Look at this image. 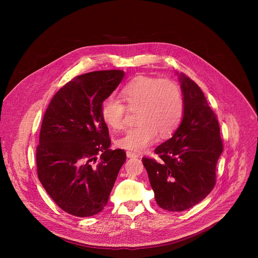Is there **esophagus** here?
<instances>
[{
	"instance_id": "34e87169",
	"label": "esophagus",
	"mask_w": 258,
	"mask_h": 258,
	"mask_svg": "<svg viewBox=\"0 0 258 258\" xmlns=\"http://www.w3.org/2000/svg\"><path fill=\"white\" fill-rule=\"evenodd\" d=\"M126 156H127V158H138V157H139V154L134 153V152H132V151H127V152H126Z\"/></svg>"
}]
</instances>
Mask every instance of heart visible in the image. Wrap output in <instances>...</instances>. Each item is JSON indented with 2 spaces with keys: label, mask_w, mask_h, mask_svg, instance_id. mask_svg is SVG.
Returning a JSON list of instances; mask_svg holds the SVG:
<instances>
[{
  "label": "heart",
  "mask_w": 258,
  "mask_h": 258,
  "mask_svg": "<svg viewBox=\"0 0 258 258\" xmlns=\"http://www.w3.org/2000/svg\"><path fill=\"white\" fill-rule=\"evenodd\" d=\"M121 97L123 102L109 96L101 105L102 119L114 131L124 127L128 110L137 111L138 125L116 140L118 147L143 151L157 140L158 135L162 138L171 135L183 119V94L172 80L137 76L124 86Z\"/></svg>",
  "instance_id": "heart-1"
}]
</instances>
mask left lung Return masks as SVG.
<instances>
[{
	"instance_id": "obj_1",
	"label": "left lung",
	"mask_w": 258,
	"mask_h": 258,
	"mask_svg": "<svg viewBox=\"0 0 258 258\" xmlns=\"http://www.w3.org/2000/svg\"><path fill=\"white\" fill-rule=\"evenodd\" d=\"M177 74L184 95L182 122L155 149L158 161L142 159L158 206L170 212L185 211L212 191L223 150L217 115L204 92L185 74Z\"/></svg>"
}]
</instances>
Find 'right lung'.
Here are the masks:
<instances>
[{
	"instance_id": "obj_1",
	"label": "right lung",
	"mask_w": 258,
	"mask_h": 258,
	"mask_svg": "<svg viewBox=\"0 0 258 258\" xmlns=\"http://www.w3.org/2000/svg\"><path fill=\"white\" fill-rule=\"evenodd\" d=\"M123 77L117 70L78 75L55 93L44 113L37 177L54 203L75 217H91L104 209L126 161L123 150L109 149L101 116L103 100Z\"/></svg>"
}]
</instances>
